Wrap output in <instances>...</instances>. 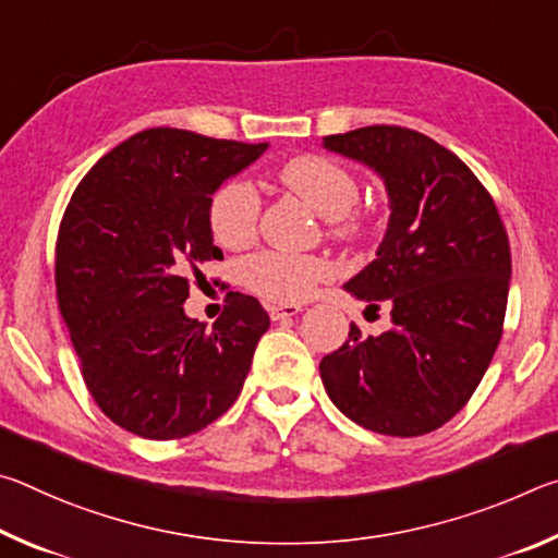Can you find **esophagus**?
<instances>
[{"mask_svg": "<svg viewBox=\"0 0 558 558\" xmlns=\"http://www.w3.org/2000/svg\"><path fill=\"white\" fill-rule=\"evenodd\" d=\"M300 305H270L268 307V315H270V319H286V317H295L298 313H300Z\"/></svg>", "mask_w": 558, "mask_h": 558, "instance_id": "1", "label": "esophagus"}]
</instances>
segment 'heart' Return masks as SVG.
<instances>
[{"label":"heart","mask_w":558,"mask_h":558,"mask_svg":"<svg viewBox=\"0 0 558 558\" xmlns=\"http://www.w3.org/2000/svg\"><path fill=\"white\" fill-rule=\"evenodd\" d=\"M280 179L290 192L305 199L329 221H339V231H352L347 214L359 199L354 174L335 159L319 155H302L280 169ZM260 196L241 179L216 189L209 204V226L214 239L226 248H243L258 231ZM332 276V266L319 256L286 251H260L241 266L245 288L272 302L305 300L317 282Z\"/></svg>","instance_id":"1"}]
</instances>
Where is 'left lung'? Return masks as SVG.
<instances>
[{
  "instance_id": "obj_1",
  "label": "left lung",
  "mask_w": 558,
  "mask_h": 558,
  "mask_svg": "<svg viewBox=\"0 0 558 558\" xmlns=\"http://www.w3.org/2000/svg\"><path fill=\"white\" fill-rule=\"evenodd\" d=\"M369 167L389 196L376 258L344 282L391 329L349 339L319 362L325 391L356 426L413 438L440 428L483 381L502 337L512 278L507 231L480 179L450 149L396 125L323 137Z\"/></svg>"
}]
</instances>
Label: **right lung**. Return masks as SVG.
<instances>
[{
    "label": "right lung",
    "instance_id": "add662e5",
    "mask_svg": "<svg viewBox=\"0 0 558 558\" xmlns=\"http://www.w3.org/2000/svg\"><path fill=\"white\" fill-rule=\"evenodd\" d=\"M266 149L143 130L98 159L71 196L56 243L59 307L90 396L140 438L192 436L229 411L270 327L243 292L226 295L211 329L184 313L186 272L223 258L211 196Z\"/></svg>",
    "mask_w": 558,
    "mask_h": 558
}]
</instances>
